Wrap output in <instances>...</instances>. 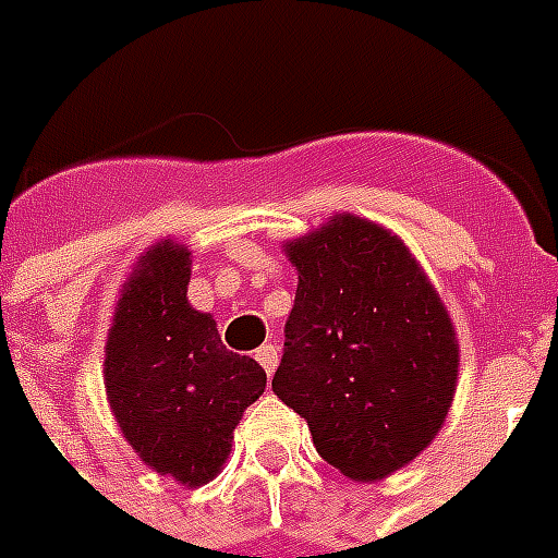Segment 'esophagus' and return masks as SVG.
<instances>
[{
    "mask_svg": "<svg viewBox=\"0 0 558 558\" xmlns=\"http://www.w3.org/2000/svg\"><path fill=\"white\" fill-rule=\"evenodd\" d=\"M254 356H257V363H260L263 368H266V374H269V377H271V372H275V365H278V348H275L269 342V345L257 348V354H254Z\"/></svg>",
    "mask_w": 558,
    "mask_h": 558,
    "instance_id": "esophagus-1",
    "label": "esophagus"
}]
</instances>
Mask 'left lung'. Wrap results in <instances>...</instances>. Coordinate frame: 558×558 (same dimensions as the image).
<instances>
[{
    "mask_svg": "<svg viewBox=\"0 0 558 558\" xmlns=\"http://www.w3.org/2000/svg\"><path fill=\"white\" fill-rule=\"evenodd\" d=\"M295 307L271 389L307 421L345 477L374 483L427 450L448 418L459 339L445 301L407 242L336 213L283 242Z\"/></svg>",
    "mask_w": 558,
    "mask_h": 558,
    "instance_id": "left-lung-1",
    "label": "left lung"
}]
</instances>
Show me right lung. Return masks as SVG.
<instances>
[{"label":"right lung","mask_w":558,"mask_h":558,"mask_svg":"<svg viewBox=\"0 0 558 558\" xmlns=\"http://www.w3.org/2000/svg\"><path fill=\"white\" fill-rule=\"evenodd\" d=\"M190 275L193 251L172 236L140 254L105 339V395L140 462L195 488L231 457L266 372L228 351L216 318L190 304Z\"/></svg>","instance_id":"1"}]
</instances>
